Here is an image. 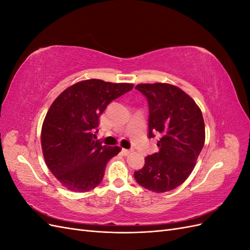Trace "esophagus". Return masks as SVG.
<instances>
[{"mask_svg": "<svg viewBox=\"0 0 250 250\" xmlns=\"http://www.w3.org/2000/svg\"><path fill=\"white\" fill-rule=\"evenodd\" d=\"M132 152V150H129V149H122V153L126 156L128 154H130Z\"/></svg>", "mask_w": 250, "mask_h": 250, "instance_id": "esophagus-1", "label": "esophagus"}]
</instances>
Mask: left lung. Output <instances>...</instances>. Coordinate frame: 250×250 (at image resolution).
I'll list each match as a JSON object with an SVG mask.
<instances>
[{"label": "left lung", "instance_id": "obj_1", "mask_svg": "<svg viewBox=\"0 0 250 250\" xmlns=\"http://www.w3.org/2000/svg\"><path fill=\"white\" fill-rule=\"evenodd\" d=\"M149 103V138L160 134V151L145 158L134 172L142 187L155 193L179 187L190 176L206 141L202 112L183 89L169 83H142L135 86Z\"/></svg>", "mask_w": 250, "mask_h": 250}]
</instances>
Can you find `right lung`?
<instances>
[{
	"mask_svg": "<svg viewBox=\"0 0 250 250\" xmlns=\"http://www.w3.org/2000/svg\"><path fill=\"white\" fill-rule=\"evenodd\" d=\"M132 88V83L82 80L51 104L42 127V150L49 170L67 190L88 192L102 181L107 162L121 147L102 145L94 130L107 105Z\"/></svg>",
	"mask_w": 250,
	"mask_h": 250,
	"instance_id": "obj_1",
	"label": "right lung"
}]
</instances>
